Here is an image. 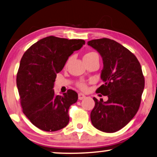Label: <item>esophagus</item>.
<instances>
[{
    "mask_svg": "<svg viewBox=\"0 0 157 157\" xmlns=\"http://www.w3.org/2000/svg\"><path fill=\"white\" fill-rule=\"evenodd\" d=\"M85 97H86V96H85L84 94H82V93H81L78 94V99L79 100H83Z\"/></svg>",
    "mask_w": 157,
    "mask_h": 157,
    "instance_id": "obj_1",
    "label": "esophagus"
}]
</instances>
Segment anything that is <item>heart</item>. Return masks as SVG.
Here are the masks:
<instances>
[{
  "mask_svg": "<svg viewBox=\"0 0 157 157\" xmlns=\"http://www.w3.org/2000/svg\"><path fill=\"white\" fill-rule=\"evenodd\" d=\"M95 55H98V54H96L95 52H88V53H87L86 54H85L84 57H83V58L90 57H92V56H95ZM77 86L80 87L81 90H85L87 89V85L85 84V82H79L78 84H77Z\"/></svg>",
  "mask_w": 157,
  "mask_h": 157,
  "instance_id": "b5f03b06",
  "label": "heart"
}]
</instances>
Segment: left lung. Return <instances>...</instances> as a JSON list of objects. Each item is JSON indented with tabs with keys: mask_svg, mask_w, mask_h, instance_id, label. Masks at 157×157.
<instances>
[{
	"mask_svg": "<svg viewBox=\"0 0 157 157\" xmlns=\"http://www.w3.org/2000/svg\"><path fill=\"white\" fill-rule=\"evenodd\" d=\"M87 44L103 59L100 78L104 84L96 92L108 98L105 102L93 98L91 122L103 132H116L132 120L139 108L145 83L141 64L134 54L112 39H94Z\"/></svg>",
	"mask_w": 157,
	"mask_h": 157,
	"instance_id": "1",
	"label": "left lung"
}]
</instances>
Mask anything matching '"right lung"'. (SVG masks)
<instances>
[{
	"instance_id": "add662e5",
	"label": "right lung",
	"mask_w": 157,
	"mask_h": 157,
	"mask_svg": "<svg viewBox=\"0 0 157 157\" xmlns=\"http://www.w3.org/2000/svg\"><path fill=\"white\" fill-rule=\"evenodd\" d=\"M85 43L50 36L33 44L23 55L16 77L21 104L25 116L41 130L52 132L68 124L69 108L78 95L72 90L55 95L54 82L69 57Z\"/></svg>"
}]
</instances>
